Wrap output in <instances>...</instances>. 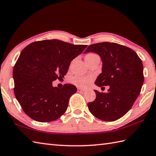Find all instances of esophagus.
<instances>
[{
    "label": "esophagus",
    "mask_w": 156,
    "mask_h": 156,
    "mask_svg": "<svg viewBox=\"0 0 156 156\" xmlns=\"http://www.w3.org/2000/svg\"><path fill=\"white\" fill-rule=\"evenodd\" d=\"M77 90H78V92H84V91H85L84 89H83V88H77Z\"/></svg>",
    "instance_id": "obj_1"
}]
</instances>
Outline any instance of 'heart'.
Wrapping results in <instances>:
<instances>
[{
  "label": "heart",
  "mask_w": 156,
  "mask_h": 156,
  "mask_svg": "<svg viewBox=\"0 0 156 156\" xmlns=\"http://www.w3.org/2000/svg\"><path fill=\"white\" fill-rule=\"evenodd\" d=\"M94 55H97L94 54H88L86 55L85 58H89L91 57H93ZM92 80V78L91 76H87V77H74L73 78L71 82L72 84H75L78 87L81 88H85L89 84V83Z\"/></svg>",
  "instance_id": "heart-1"
}]
</instances>
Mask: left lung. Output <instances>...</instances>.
<instances>
[{"mask_svg": "<svg viewBox=\"0 0 156 156\" xmlns=\"http://www.w3.org/2000/svg\"><path fill=\"white\" fill-rule=\"evenodd\" d=\"M96 53L102 60V73L94 84L108 86L107 92L94 90L96 99L88 102L89 111L105 121H114L130 110L144 84V67L133 49L115 43L102 42L89 45L84 52Z\"/></svg>", "mask_w": 156, "mask_h": 156, "instance_id": "1", "label": "left lung"}]
</instances>
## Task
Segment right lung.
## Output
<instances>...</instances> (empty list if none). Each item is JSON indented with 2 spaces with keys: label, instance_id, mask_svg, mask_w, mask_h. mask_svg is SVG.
Masks as SVG:
<instances>
[{
  "label": "right lung",
  "instance_id": "obj_1",
  "mask_svg": "<svg viewBox=\"0 0 156 156\" xmlns=\"http://www.w3.org/2000/svg\"><path fill=\"white\" fill-rule=\"evenodd\" d=\"M87 47L49 39L34 42L23 49L12 77L16 100L29 117L46 122L64 113L77 88L70 84L54 87L52 82L64 78L71 62Z\"/></svg>",
  "mask_w": 156,
  "mask_h": 156
}]
</instances>
